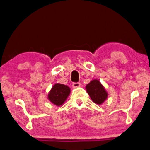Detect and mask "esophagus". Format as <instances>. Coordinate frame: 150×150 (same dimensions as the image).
<instances>
[{
    "mask_svg": "<svg viewBox=\"0 0 150 150\" xmlns=\"http://www.w3.org/2000/svg\"><path fill=\"white\" fill-rule=\"evenodd\" d=\"M80 86V83L79 82H75V83H73V88H77Z\"/></svg>",
    "mask_w": 150,
    "mask_h": 150,
    "instance_id": "obj_1",
    "label": "esophagus"
}]
</instances>
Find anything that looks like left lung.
Returning a JSON list of instances; mask_svg holds the SVG:
<instances>
[{"mask_svg":"<svg viewBox=\"0 0 150 150\" xmlns=\"http://www.w3.org/2000/svg\"><path fill=\"white\" fill-rule=\"evenodd\" d=\"M86 91L94 103L101 105L107 98V92L105 88L97 79H94L90 82L86 87Z\"/></svg>","mask_w":150,"mask_h":150,"instance_id":"8db88e82","label":"left lung"}]
</instances>
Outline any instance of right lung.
Segmentation results:
<instances>
[{"label":"right lung","mask_w":150,"mask_h":150,"mask_svg":"<svg viewBox=\"0 0 150 150\" xmlns=\"http://www.w3.org/2000/svg\"><path fill=\"white\" fill-rule=\"evenodd\" d=\"M71 92L70 88L64 84L56 83L48 94V99L56 106L62 105Z\"/></svg>","instance_id":"right-lung-1"}]
</instances>
